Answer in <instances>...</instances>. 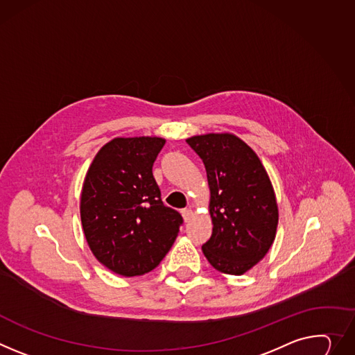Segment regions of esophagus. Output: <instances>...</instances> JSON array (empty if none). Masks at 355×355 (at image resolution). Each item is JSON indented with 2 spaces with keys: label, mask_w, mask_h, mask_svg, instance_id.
Segmentation results:
<instances>
[{
  "label": "esophagus",
  "mask_w": 355,
  "mask_h": 355,
  "mask_svg": "<svg viewBox=\"0 0 355 355\" xmlns=\"http://www.w3.org/2000/svg\"><path fill=\"white\" fill-rule=\"evenodd\" d=\"M181 214H182L184 220H185V222H188V220L191 219V216H192V209H191V208H185V209H182V211H181Z\"/></svg>",
  "instance_id": "1"
}]
</instances>
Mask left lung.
Returning <instances> with one entry per match:
<instances>
[{"label":"left lung","mask_w":355,"mask_h":355,"mask_svg":"<svg viewBox=\"0 0 355 355\" xmlns=\"http://www.w3.org/2000/svg\"><path fill=\"white\" fill-rule=\"evenodd\" d=\"M207 170L212 235L202 245L208 262L227 275H243L263 259L276 235L275 191L259 157L234 135L187 139Z\"/></svg>","instance_id":"1"}]
</instances>
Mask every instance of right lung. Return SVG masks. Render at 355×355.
<instances>
[{
    "label": "right lung",
    "instance_id": "obj_1",
    "mask_svg": "<svg viewBox=\"0 0 355 355\" xmlns=\"http://www.w3.org/2000/svg\"><path fill=\"white\" fill-rule=\"evenodd\" d=\"M159 137L114 139L87 170L80 219L87 245L102 265L132 277L155 269L171 249L182 216L161 201L153 164Z\"/></svg>",
    "mask_w": 355,
    "mask_h": 355
}]
</instances>
